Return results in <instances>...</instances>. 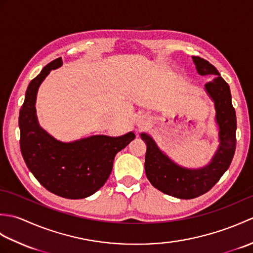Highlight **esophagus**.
Masks as SVG:
<instances>
[{
  "label": "esophagus",
  "mask_w": 253,
  "mask_h": 253,
  "mask_svg": "<svg viewBox=\"0 0 253 253\" xmlns=\"http://www.w3.org/2000/svg\"><path fill=\"white\" fill-rule=\"evenodd\" d=\"M147 123H148V117L146 115H140L136 121V124L139 128H142L144 125H147Z\"/></svg>",
  "instance_id": "1"
}]
</instances>
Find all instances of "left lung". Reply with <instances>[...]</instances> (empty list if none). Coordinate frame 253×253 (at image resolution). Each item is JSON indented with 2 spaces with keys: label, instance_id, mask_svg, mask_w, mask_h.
I'll use <instances>...</instances> for the list:
<instances>
[{
  "label": "left lung",
  "instance_id": "1",
  "mask_svg": "<svg viewBox=\"0 0 253 253\" xmlns=\"http://www.w3.org/2000/svg\"><path fill=\"white\" fill-rule=\"evenodd\" d=\"M192 61L199 75L214 77L212 82L204 85L215 107V122L218 127V147L211 161L203 168H185L164 153L149 133H140L147 144L144 170L149 181L160 191L179 199L197 198L211 189L228 169L236 149L237 123L229 85L217 69L204 58L192 56Z\"/></svg>",
  "mask_w": 253,
  "mask_h": 253
}]
</instances>
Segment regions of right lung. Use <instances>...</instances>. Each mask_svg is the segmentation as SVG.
Listing matches in <instances>:
<instances>
[{
    "label": "right lung",
    "mask_w": 253,
    "mask_h": 253,
    "mask_svg": "<svg viewBox=\"0 0 253 253\" xmlns=\"http://www.w3.org/2000/svg\"><path fill=\"white\" fill-rule=\"evenodd\" d=\"M62 65V57L52 61L27 88L19 112L20 151L27 168L45 189L66 199H83L105 184L116 153L136 136L129 131L120 137L94 135L63 142L44 130L37 117V93L52 69Z\"/></svg>",
    "instance_id": "right-lung-1"
}]
</instances>
